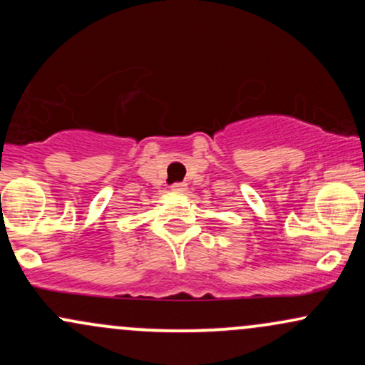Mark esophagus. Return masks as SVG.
<instances>
[{
    "instance_id": "34e87169",
    "label": "esophagus",
    "mask_w": 365,
    "mask_h": 365,
    "mask_svg": "<svg viewBox=\"0 0 365 365\" xmlns=\"http://www.w3.org/2000/svg\"><path fill=\"white\" fill-rule=\"evenodd\" d=\"M185 183L183 182H177V183H173V185H171V190L173 192H185Z\"/></svg>"
}]
</instances>
